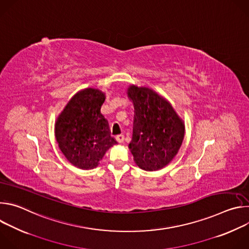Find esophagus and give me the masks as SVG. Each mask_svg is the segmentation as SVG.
Segmentation results:
<instances>
[{"mask_svg":"<svg viewBox=\"0 0 249 249\" xmlns=\"http://www.w3.org/2000/svg\"><path fill=\"white\" fill-rule=\"evenodd\" d=\"M116 140H117V142H119V143H123V142H124V135H122V134L117 135Z\"/></svg>","mask_w":249,"mask_h":249,"instance_id":"esophagus-1","label":"esophagus"}]
</instances>
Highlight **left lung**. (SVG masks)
I'll return each mask as SVG.
<instances>
[{"label":"left lung","mask_w":249,"mask_h":249,"mask_svg":"<svg viewBox=\"0 0 249 249\" xmlns=\"http://www.w3.org/2000/svg\"><path fill=\"white\" fill-rule=\"evenodd\" d=\"M127 95L134 105V125L129 149L144 170H160L178 153L185 125L163 96L147 87L131 85Z\"/></svg>","instance_id":"left-lung-1"}]
</instances>
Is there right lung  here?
<instances>
[{
	"label": "right lung",
	"mask_w": 249,
	"mask_h": 249,
	"mask_svg": "<svg viewBox=\"0 0 249 249\" xmlns=\"http://www.w3.org/2000/svg\"><path fill=\"white\" fill-rule=\"evenodd\" d=\"M105 93L87 88L69 100L55 122L59 149L70 163L81 169L99 164L106 151L116 145L108 121L100 113Z\"/></svg>",
	"instance_id": "right-lung-1"
}]
</instances>
